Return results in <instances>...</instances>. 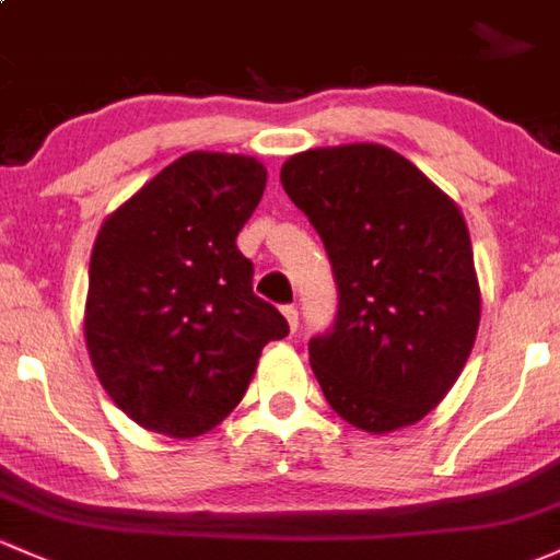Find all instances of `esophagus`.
<instances>
[{
  "mask_svg": "<svg viewBox=\"0 0 560 560\" xmlns=\"http://www.w3.org/2000/svg\"><path fill=\"white\" fill-rule=\"evenodd\" d=\"M282 315H285V320H288V326H291V330H296L299 328V310L296 306H282Z\"/></svg>",
  "mask_w": 560,
  "mask_h": 560,
  "instance_id": "1",
  "label": "esophagus"
}]
</instances>
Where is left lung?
Returning a JSON list of instances; mask_svg holds the SVG:
<instances>
[{
  "mask_svg": "<svg viewBox=\"0 0 560 560\" xmlns=\"http://www.w3.org/2000/svg\"><path fill=\"white\" fill-rule=\"evenodd\" d=\"M280 182L320 234L339 291L334 326L310 339L328 406L365 432L419 422L446 398L478 334L465 215L378 143L293 154Z\"/></svg>",
  "mask_w": 560,
  "mask_h": 560,
  "instance_id": "left-lung-1",
  "label": "left lung"
}]
</instances>
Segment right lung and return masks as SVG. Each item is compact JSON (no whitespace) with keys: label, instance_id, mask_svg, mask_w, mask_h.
I'll return each instance as SVG.
<instances>
[{"label":"right lung","instance_id":"obj_1","mask_svg":"<svg viewBox=\"0 0 560 560\" xmlns=\"http://www.w3.org/2000/svg\"><path fill=\"white\" fill-rule=\"evenodd\" d=\"M264 186L254 158L184 154L95 237L88 352L109 398L147 430H213L243 400L264 345L288 336L234 243Z\"/></svg>","mask_w":560,"mask_h":560}]
</instances>
